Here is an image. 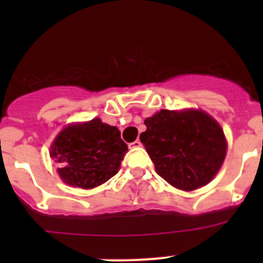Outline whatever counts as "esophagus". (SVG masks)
Returning a JSON list of instances; mask_svg holds the SVG:
<instances>
[{"instance_id": "34e87169", "label": "esophagus", "mask_w": 263, "mask_h": 263, "mask_svg": "<svg viewBox=\"0 0 263 263\" xmlns=\"http://www.w3.org/2000/svg\"><path fill=\"white\" fill-rule=\"evenodd\" d=\"M141 145H142V143H141V141H138V139H137V141H134V142L129 143V148H137V147H139Z\"/></svg>"}]
</instances>
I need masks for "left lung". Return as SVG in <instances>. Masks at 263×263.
<instances>
[{
  "label": "left lung",
  "instance_id": "1",
  "mask_svg": "<svg viewBox=\"0 0 263 263\" xmlns=\"http://www.w3.org/2000/svg\"><path fill=\"white\" fill-rule=\"evenodd\" d=\"M139 139L155 171L174 187L194 191L215 178L227 154L220 125L201 110H160L145 120Z\"/></svg>",
  "mask_w": 263,
  "mask_h": 263
}]
</instances>
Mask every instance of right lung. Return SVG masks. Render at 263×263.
<instances>
[{"label":"right lung","mask_w":263,"mask_h":263,"mask_svg":"<svg viewBox=\"0 0 263 263\" xmlns=\"http://www.w3.org/2000/svg\"><path fill=\"white\" fill-rule=\"evenodd\" d=\"M127 145L116 126L93 118L63 129L51 146L63 182L73 187L93 188L118 173Z\"/></svg>","instance_id":"1"}]
</instances>
